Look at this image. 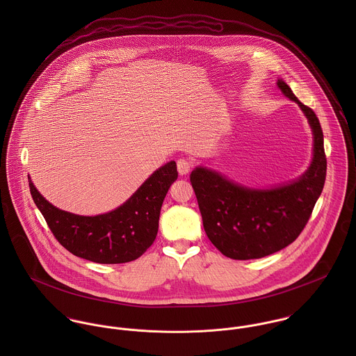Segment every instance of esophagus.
<instances>
[{
    "label": "esophagus",
    "instance_id": "1",
    "mask_svg": "<svg viewBox=\"0 0 356 356\" xmlns=\"http://www.w3.org/2000/svg\"><path fill=\"white\" fill-rule=\"evenodd\" d=\"M177 167H178V172L181 175H186L191 172L192 167H193V163L189 160V159H185V157H181L178 159L177 161Z\"/></svg>",
    "mask_w": 356,
    "mask_h": 356
}]
</instances>
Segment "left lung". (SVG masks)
I'll list each match as a JSON object with an SVG mask.
<instances>
[{
    "label": "left lung",
    "mask_w": 356,
    "mask_h": 356,
    "mask_svg": "<svg viewBox=\"0 0 356 356\" xmlns=\"http://www.w3.org/2000/svg\"><path fill=\"white\" fill-rule=\"evenodd\" d=\"M277 86L298 102L312 129L314 154L305 174L267 191L244 188L205 167H196L191 174L204 230L209 241L230 259H259L292 244L303 232L325 185L326 156L319 120L282 79Z\"/></svg>",
    "instance_id": "1"
}]
</instances>
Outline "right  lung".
Here are the masks:
<instances>
[{"instance_id": "obj_1", "label": "right lung", "mask_w": 356, "mask_h": 356, "mask_svg": "<svg viewBox=\"0 0 356 356\" xmlns=\"http://www.w3.org/2000/svg\"><path fill=\"white\" fill-rule=\"evenodd\" d=\"M178 178L177 163L168 161L116 209L82 216L56 208L29 179L33 200L56 240L71 254L102 264L138 259L154 241L163 200Z\"/></svg>"}]
</instances>
